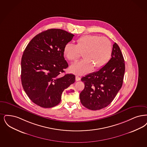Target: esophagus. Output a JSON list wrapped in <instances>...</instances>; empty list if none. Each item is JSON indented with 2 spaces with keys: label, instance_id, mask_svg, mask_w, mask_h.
I'll return each mask as SVG.
<instances>
[{
  "label": "esophagus",
  "instance_id": "1",
  "mask_svg": "<svg viewBox=\"0 0 147 147\" xmlns=\"http://www.w3.org/2000/svg\"><path fill=\"white\" fill-rule=\"evenodd\" d=\"M80 77H79V76H76V81H79V80H80Z\"/></svg>",
  "mask_w": 147,
  "mask_h": 147
}]
</instances>
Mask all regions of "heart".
I'll use <instances>...</instances> for the list:
<instances>
[{"instance_id":"1","label":"heart","mask_w":147,"mask_h":147,"mask_svg":"<svg viewBox=\"0 0 147 147\" xmlns=\"http://www.w3.org/2000/svg\"><path fill=\"white\" fill-rule=\"evenodd\" d=\"M63 53L71 62L77 61L82 53L84 59L71 65V69L76 74H86L92 71L94 67L97 70L107 64L112 56V44L105 37L84 35L76 40V45L67 43Z\"/></svg>"}]
</instances>
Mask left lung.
I'll return each mask as SVG.
<instances>
[{"label":"left lung","mask_w":147,"mask_h":147,"mask_svg":"<svg viewBox=\"0 0 147 147\" xmlns=\"http://www.w3.org/2000/svg\"><path fill=\"white\" fill-rule=\"evenodd\" d=\"M125 66L117 44L113 45L112 58L98 71L82 77L85 88L80 94L83 106L96 111L108 106L115 97L123 82Z\"/></svg>","instance_id":"left-lung-1"}]
</instances>
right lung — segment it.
Returning <instances> with one entry per match:
<instances>
[{
    "label": "right lung",
    "instance_id": "right-lung-1",
    "mask_svg": "<svg viewBox=\"0 0 147 147\" xmlns=\"http://www.w3.org/2000/svg\"><path fill=\"white\" fill-rule=\"evenodd\" d=\"M74 36L64 30L50 29L35 35L26 47L21 59V82L36 105L57 106L64 90L75 82L74 74H62L68 67L63 49Z\"/></svg>",
    "mask_w": 147,
    "mask_h": 147
}]
</instances>
